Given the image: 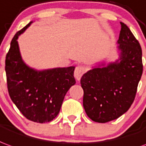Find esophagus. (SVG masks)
<instances>
[{
	"instance_id": "34e87169",
	"label": "esophagus",
	"mask_w": 146,
	"mask_h": 146,
	"mask_svg": "<svg viewBox=\"0 0 146 146\" xmlns=\"http://www.w3.org/2000/svg\"><path fill=\"white\" fill-rule=\"evenodd\" d=\"M86 72V69L84 67V66H77L75 69V71H74V76L76 78V80H80L81 76L83 75L84 73Z\"/></svg>"
}]
</instances>
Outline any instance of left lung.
Here are the masks:
<instances>
[{
	"label": "left lung",
	"mask_w": 146,
	"mask_h": 146,
	"mask_svg": "<svg viewBox=\"0 0 146 146\" xmlns=\"http://www.w3.org/2000/svg\"><path fill=\"white\" fill-rule=\"evenodd\" d=\"M120 23L119 60L89 70L80 79L84 111L92 121L97 123L118 119L129 110L142 75L140 44L129 27L124 23Z\"/></svg>",
	"instance_id": "left-lung-1"
}]
</instances>
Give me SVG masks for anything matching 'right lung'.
<instances>
[{"instance_id":"1","label":"right lung","mask_w":146,"mask_h":146,"mask_svg":"<svg viewBox=\"0 0 146 146\" xmlns=\"http://www.w3.org/2000/svg\"><path fill=\"white\" fill-rule=\"evenodd\" d=\"M31 23L16 32L11 42L5 58L7 85L11 100L23 115L44 123L58 115L66 92L76 83L75 67L38 71L23 62L17 38Z\"/></svg>"}]
</instances>
